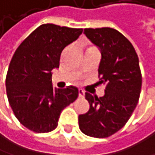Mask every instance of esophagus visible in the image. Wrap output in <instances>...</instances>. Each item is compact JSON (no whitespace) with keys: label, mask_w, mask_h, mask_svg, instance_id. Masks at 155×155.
I'll return each instance as SVG.
<instances>
[{"label":"esophagus","mask_w":155,"mask_h":155,"mask_svg":"<svg viewBox=\"0 0 155 155\" xmlns=\"http://www.w3.org/2000/svg\"><path fill=\"white\" fill-rule=\"evenodd\" d=\"M79 97L80 98H84V92L82 89H79Z\"/></svg>","instance_id":"34e87169"}]
</instances>
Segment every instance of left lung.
<instances>
[{"mask_svg":"<svg viewBox=\"0 0 155 155\" xmlns=\"http://www.w3.org/2000/svg\"><path fill=\"white\" fill-rule=\"evenodd\" d=\"M84 32L101 50L99 83L105 90L100 98L85 93L90 109L79 115V127L88 136L106 138L125 125L138 104L142 88L139 59L133 44L115 29L86 28Z\"/></svg>","mask_w":155,"mask_h":155,"instance_id":"left-lung-1","label":"left lung"}]
</instances>
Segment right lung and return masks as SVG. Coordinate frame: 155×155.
Masks as SVG:
<instances>
[{"label": "right lung", "mask_w": 155, "mask_h": 155, "mask_svg": "<svg viewBox=\"0 0 155 155\" xmlns=\"http://www.w3.org/2000/svg\"><path fill=\"white\" fill-rule=\"evenodd\" d=\"M82 32L83 29L41 24L15 51L6 75V93L15 117L27 129L53 131L61 111L78 97L75 86L53 88L51 71L59 68L62 50Z\"/></svg>", "instance_id": "1"}]
</instances>
